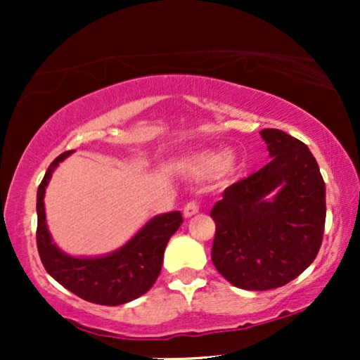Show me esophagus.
<instances>
[{
	"instance_id": "obj_1",
	"label": "esophagus",
	"mask_w": 360,
	"mask_h": 360,
	"mask_svg": "<svg viewBox=\"0 0 360 360\" xmlns=\"http://www.w3.org/2000/svg\"><path fill=\"white\" fill-rule=\"evenodd\" d=\"M198 211H200V203H198V201H190V203L185 205L184 216H185V218H190V216L196 214V213H198Z\"/></svg>"
}]
</instances>
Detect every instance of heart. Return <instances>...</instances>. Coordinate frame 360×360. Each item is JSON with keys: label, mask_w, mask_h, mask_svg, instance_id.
<instances>
[{"label": "heart", "mask_w": 360, "mask_h": 360, "mask_svg": "<svg viewBox=\"0 0 360 360\" xmlns=\"http://www.w3.org/2000/svg\"><path fill=\"white\" fill-rule=\"evenodd\" d=\"M236 160L228 152L221 150H203L198 154L186 157L181 164L186 174L196 179H210L218 174L228 175L234 170Z\"/></svg>", "instance_id": "heart-1"}]
</instances>
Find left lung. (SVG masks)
<instances>
[{
	"mask_svg": "<svg viewBox=\"0 0 360 360\" xmlns=\"http://www.w3.org/2000/svg\"><path fill=\"white\" fill-rule=\"evenodd\" d=\"M272 160L223 191L210 216L216 223L211 259L243 290L278 288L316 259L326 221V186L302 141L264 129Z\"/></svg>",
	"mask_w": 360,
	"mask_h": 360,
	"instance_id": "8db88e82",
	"label": "left lung"
}]
</instances>
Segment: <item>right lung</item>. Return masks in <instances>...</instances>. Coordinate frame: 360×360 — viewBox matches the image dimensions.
I'll return each instance as SVG.
<instances>
[{"mask_svg":"<svg viewBox=\"0 0 360 360\" xmlns=\"http://www.w3.org/2000/svg\"><path fill=\"white\" fill-rule=\"evenodd\" d=\"M73 150L49 165L37 188V250L47 274L77 297L96 304L116 307L149 292L159 277L167 243L184 223L180 211H170L147 221L134 238L115 252L100 257H72L52 243L46 223L44 196L52 172Z\"/></svg>","mask_w":360,"mask_h":360,"instance_id":"add662e5","label":"right lung"}]
</instances>
